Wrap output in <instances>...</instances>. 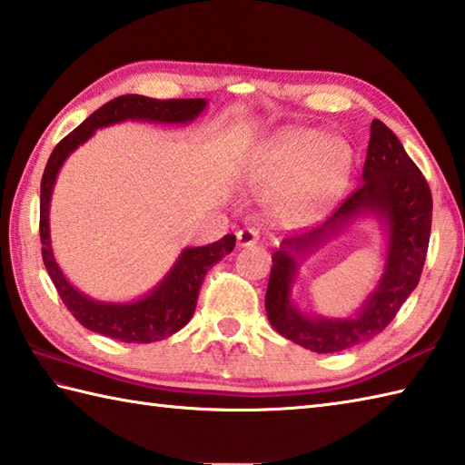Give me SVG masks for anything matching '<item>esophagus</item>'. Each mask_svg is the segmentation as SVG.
I'll return each mask as SVG.
<instances>
[{"mask_svg": "<svg viewBox=\"0 0 465 465\" xmlns=\"http://www.w3.org/2000/svg\"><path fill=\"white\" fill-rule=\"evenodd\" d=\"M260 242V232L256 227H245V230L238 232V245L240 248H250V245Z\"/></svg>", "mask_w": 465, "mask_h": 465, "instance_id": "esophagus-1", "label": "esophagus"}]
</instances>
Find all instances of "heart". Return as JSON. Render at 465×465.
Returning a JSON list of instances; mask_svg holds the SVG:
<instances>
[{
    "label": "heart",
    "instance_id": "heart-1",
    "mask_svg": "<svg viewBox=\"0 0 465 465\" xmlns=\"http://www.w3.org/2000/svg\"><path fill=\"white\" fill-rule=\"evenodd\" d=\"M352 169V151L339 136L316 129L278 133L250 167L253 189L268 191L270 205L290 222H308L329 207Z\"/></svg>",
    "mask_w": 465,
    "mask_h": 465
}]
</instances>
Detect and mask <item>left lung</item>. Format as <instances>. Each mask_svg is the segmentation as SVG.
Listing matches in <instances>:
<instances>
[{
  "instance_id": "left-lung-1",
  "label": "left lung",
  "mask_w": 465,
  "mask_h": 465,
  "mask_svg": "<svg viewBox=\"0 0 465 465\" xmlns=\"http://www.w3.org/2000/svg\"><path fill=\"white\" fill-rule=\"evenodd\" d=\"M431 209V191L421 171L409 159L395 133L375 118L371 123L362 185L324 223L284 240L272 256L266 292L272 326L312 352H339L375 339L420 284L430 245ZM362 216L377 219L388 238L386 266L378 286L352 317L329 319L302 313L292 298L299 263Z\"/></svg>"
}]
</instances>
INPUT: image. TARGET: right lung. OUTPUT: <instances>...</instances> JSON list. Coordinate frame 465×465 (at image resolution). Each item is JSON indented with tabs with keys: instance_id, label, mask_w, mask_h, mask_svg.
Listing matches in <instances>:
<instances>
[{
	"instance_id": "1",
	"label": "right lung",
	"mask_w": 465,
	"mask_h": 465,
	"mask_svg": "<svg viewBox=\"0 0 465 465\" xmlns=\"http://www.w3.org/2000/svg\"><path fill=\"white\" fill-rule=\"evenodd\" d=\"M205 98L157 100L141 94L118 96L90 114L84 123L56 144L45 163L40 185V240L44 266L56 286L62 302L84 329L123 342L163 341L191 321L205 272L235 248V235L227 233L220 242L181 250L163 280L147 294L131 302H103L90 298L64 276L52 252L50 202L58 173L72 153L84 144L98 129L124 121L153 124H189L205 111Z\"/></svg>"
}]
</instances>
